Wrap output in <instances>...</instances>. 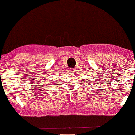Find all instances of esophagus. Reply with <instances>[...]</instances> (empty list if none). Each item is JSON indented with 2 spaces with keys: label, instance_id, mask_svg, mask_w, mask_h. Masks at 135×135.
I'll return each instance as SVG.
<instances>
[{
  "label": "esophagus",
  "instance_id": "esophagus-1",
  "mask_svg": "<svg viewBox=\"0 0 135 135\" xmlns=\"http://www.w3.org/2000/svg\"><path fill=\"white\" fill-rule=\"evenodd\" d=\"M70 72H74V70L73 69H70Z\"/></svg>",
  "mask_w": 135,
  "mask_h": 135
}]
</instances>
